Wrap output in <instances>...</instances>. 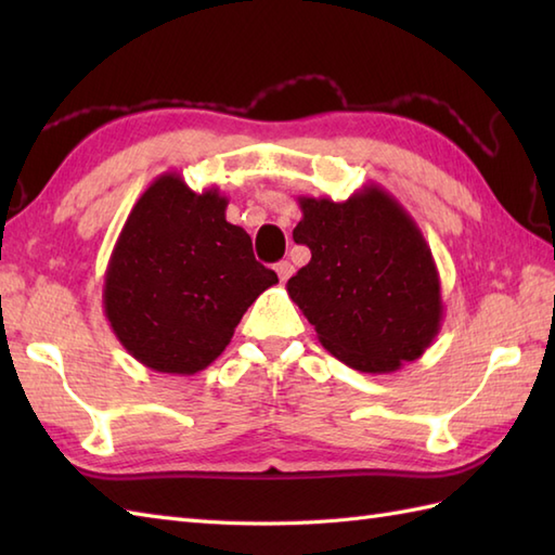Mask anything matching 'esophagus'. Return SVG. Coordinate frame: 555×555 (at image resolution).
<instances>
[{
	"mask_svg": "<svg viewBox=\"0 0 555 555\" xmlns=\"http://www.w3.org/2000/svg\"><path fill=\"white\" fill-rule=\"evenodd\" d=\"M276 274H279V279H281V281L291 279V274H293V264L288 262V259H284V262H279V264H276Z\"/></svg>",
	"mask_w": 555,
	"mask_h": 555,
	"instance_id": "esophagus-1",
	"label": "esophagus"
}]
</instances>
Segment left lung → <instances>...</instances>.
Wrapping results in <instances>:
<instances>
[{
  "mask_svg": "<svg viewBox=\"0 0 555 555\" xmlns=\"http://www.w3.org/2000/svg\"><path fill=\"white\" fill-rule=\"evenodd\" d=\"M293 241L312 259L288 279L291 300L348 367L396 372L422 358L443 320L441 281L420 227L393 195L364 185L346 203L300 195Z\"/></svg>",
  "mask_w": 555,
  "mask_h": 555,
  "instance_id": "left-lung-1",
  "label": "left lung"
}]
</instances>
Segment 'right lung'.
Masks as SVG:
<instances>
[{"label": "right lung", "instance_id": "1", "mask_svg": "<svg viewBox=\"0 0 555 555\" xmlns=\"http://www.w3.org/2000/svg\"><path fill=\"white\" fill-rule=\"evenodd\" d=\"M217 188L195 193L176 171L138 197L104 271V314L145 367L195 374L231 344L274 271L259 264Z\"/></svg>", "mask_w": 555, "mask_h": 555}]
</instances>
